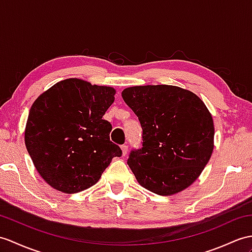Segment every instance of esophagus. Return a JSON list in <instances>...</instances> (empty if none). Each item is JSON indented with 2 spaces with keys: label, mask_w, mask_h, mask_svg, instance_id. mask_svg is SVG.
Instances as JSON below:
<instances>
[{
  "label": "esophagus",
  "mask_w": 252,
  "mask_h": 252,
  "mask_svg": "<svg viewBox=\"0 0 252 252\" xmlns=\"http://www.w3.org/2000/svg\"><path fill=\"white\" fill-rule=\"evenodd\" d=\"M121 150H122V155L126 156V153H127V150H128V146L127 145H122L121 146Z\"/></svg>",
  "instance_id": "obj_1"
}]
</instances>
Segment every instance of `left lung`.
<instances>
[{"instance_id":"left-lung-1","label":"left lung","mask_w":252,"mask_h":252,"mask_svg":"<svg viewBox=\"0 0 252 252\" xmlns=\"http://www.w3.org/2000/svg\"><path fill=\"white\" fill-rule=\"evenodd\" d=\"M121 94L143 128V147L127 159L138 184L159 195L188 188L214 150V121L206 105L193 92L168 85L134 86Z\"/></svg>"}]
</instances>
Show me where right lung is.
Masks as SVG:
<instances>
[{
	"label": "right lung",
	"mask_w": 252,
	"mask_h": 252,
	"mask_svg": "<svg viewBox=\"0 0 252 252\" xmlns=\"http://www.w3.org/2000/svg\"><path fill=\"white\" fill-rule=\"evenodd\" d=\"M115 93L112 87L68 78L35 99L25 143L36 171L54 189L76 193L90 188L113 158L122 155L109 139L112 125L103 119Z\"/></svg>",
	"instance_id": "add662e5"
}]
</instances>
